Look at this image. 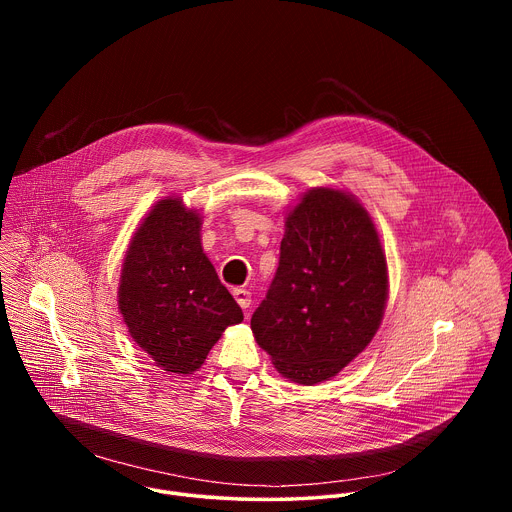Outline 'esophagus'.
<instances>
[{
    "instance_id": "34e87169",
    "label": "esophagus",
    "mask_w": 512,
    "mask_h": 512,
    "mask_svg": "<svg viewBox=\"0 0 512 512\" xmlns=\"http://www.w3.org/2000/svg\"><path fill=\"white\" fill-rule=\"evenodd\" d=\"M233 296H235L237 304H239L243 310H247V308L251 306V291H247V289H243V287H237V289H233Z\"/></svg>"
}]
</instances>
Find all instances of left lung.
<instances>
[{
    "label": "left lung",
    "mask_w": 512,
    "mask_h": 512,
    "mask_svg": "<svg viewBox=\"0 0 512 512\" xmlns=\"http://www.w3.org/2000/svg\"><path fill=\"white\" fill-rule=\"evenodd\" d=\"M387 296V257L371 214L350 192L320 186L285 216L279 267L251 330L279 375L316 385L369 346Z\"/></svg>",
    "instance_id": "left-lung-1"
}]
</instances>
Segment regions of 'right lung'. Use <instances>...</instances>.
I'll return each instance as SVG.
<instances>
[{
  "label": "right lung",
  "mask_w": 512,
  "mask_h": 512,
  "mask_svg": "<svg viewBox=\"0 0 512 512\" xmlns=\"http://www.w3.org/2000/svg\"><path fill=\"white\" fill-rule=\"evenodd\" d=\"M202 216L182 198L160 200L123 257L117 302L135 344L158 367L192 375L243 312L218 279L200 239Z\"/></svg>",
  "instance_id": "obj_1"
}]
</instances>
